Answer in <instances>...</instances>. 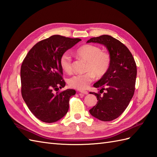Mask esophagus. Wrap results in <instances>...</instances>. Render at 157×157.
I'll return each mask as SVG.
<instances>
[{
    "label": "esophagus",
    "instance_id": "1",
    "mask_svg": "<svg viewBox=\"0 0 157 157\" xmlns=\"http://www.w3.org/2000/svg\"><path fill=\"white\" fill-rule=\"evenodd\" d=\"M79 92L82 93V94H88V92L87 91H79Z\"/></svg>",
    "mask_w": 157,
    "mask_h": 157
}]
</instances>
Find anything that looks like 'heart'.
Returning a JSON list of instances; mask_svg holds the SVG:
<instances>
[{"label": "heart", "instance_id": "1", "mask_svg": "<svg viewBox=\"0 0 157 157\" xmlns=\"http://www.w3.org/2000/svg\"><path fill=\"white\" fill-rule=\"evenodd\" d=\"M75 55L86 61L84 74L72 76L68 79V84L74 89L83 90L94 81L95 76L102 78L108 72L111 63V57L109 53L102 51L98 46L84 44L81 46L75 52ZM61 69L67 73L72 71V59L68 52H64L59 59Z\"/></svg>", "mask_w": 157, "mask_h": 157}]
</instances>
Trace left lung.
I'll return each instance as SVG.
<instances>
[{
    "instance_id": "8db88e82",
    "label": "left lung",
    "mask_w": 157,
    "mask_h": 157,
    "mask_svg": "<svg viewBox=\"0 0 157 157\" xmlns=\"http://www.w3.org/2000/svg\"><path fill=\"white\" fill-rule=\"evenodd\" d=\"M87 42L105 45L111 57L108 72L94 84L100 92H90L96 96L98 102L89 111L101 121H112L124 112L134 96L137 74L135 60L127 46L111 36L94 37Z\"/></svg>"
}]
</instances>
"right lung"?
Instances as JSON below:
<instances>
[{
    "label": "right lung",
    "mask_w": 157,
    "mask_h": 157,
    "mask_svg": "<svg viewBox=\"0 0 157 157\" xmlns=\"http://www.w3.org/2000/svg\"><path fill=\"white\" fill-rule=\"evenodd\" d=\"M82 40L60 35L38 42L29 50L21 67V95L30 111L45 123L57 121L69 110V98L75 90L64 88L59 59Z\"/></svg>",
    "instance_id": "add662e5"
}]
</instances>
